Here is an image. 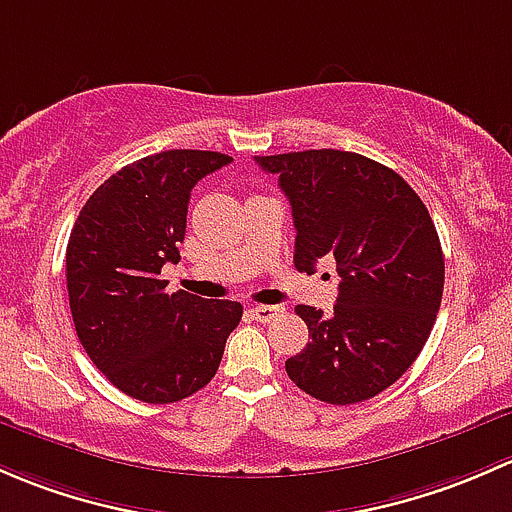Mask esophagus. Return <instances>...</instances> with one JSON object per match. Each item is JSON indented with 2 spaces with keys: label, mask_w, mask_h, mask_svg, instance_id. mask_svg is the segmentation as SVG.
I'll return each mask as SVG.
<instances>
[{
  "label": "esophagus",
  "mask_w": 512,
  "mask_h": 512,
  "mask_svg": "<svg viewBox=\"0 0 512 512\" xmlns=\"http://www.w3.org/2000/svg\"><path fill=\"white\" fill-rule=\"evenodd\" d=\"M283 310H286L283 305H256V308H251V313L258 323H271V320L281 318Z\"/></svg>",
  "instance_id": "obj_1"
}]
</instances>
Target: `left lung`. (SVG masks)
<instances>
[{"label":"left lung","mask_w":512,"mask_h":512,"mask_svg":"<svg viewBox=\"0 0 512 512\" xmlns=\"http://www.w3.org/2000/svg\"><path fill=\"white\" fill-rule=\"evenodd\" d=\"M278 175L295 224L293 263L333 256L337 303L295 305L310 342L288 357L295 387L328 404H357L392 387L429 340L444 293V251L429 209L389 167L342 150L256 157Z\"/></svg>","instance_id":"left-lung-1"}]
</instances>
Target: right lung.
<instances>
[{
  "label": "right lung",
  "instance_id": "1",
  "mask_svg": "<svg viewBox=\"0 0 512 512\" xmlns=\"http://www.w3.org/2000/svg\"><path fill=\"white\" fill-rule=\"evenodd\" d=\"M209 150H165L105 179L66 246V286L83 350L110 384L147 404H172L212 382L241 303L167 293L194 184L229 165Z\"/></svg>",
  "mask_w": 512,
  "mask_h": 512
}]
</instances>
